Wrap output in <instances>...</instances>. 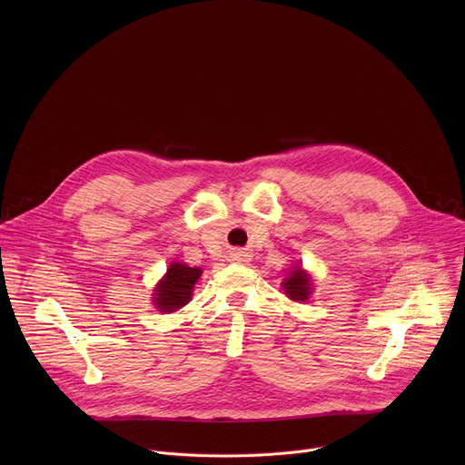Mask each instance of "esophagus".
Returning a JSON list of instances; mask_svg holds the SVG:
<instances>
[{
  "label": "esophagus",
  "mask_w": 465,
  "mask_h": 465,
  "mask_svg": "<svg viewBox=\"0 0 465 465\" xmlns=\"http://www.w3.org/2000/svg\"><path fill=\"white\" fill-rule=\"evenodd\" d=\"M248 259H250V255L242 250H233L232 252V261H235V262H246Z\"/></svg>",
  "instance_id": "obj_1"
}]
</instances>
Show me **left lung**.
Here are the masks:
<instances>
[{"label":"left lung","mask_w":465,"mask_h":465,"mask_svg":"<svg viewBox=\"0 0 465 465\" xmlns=\"http://www.w3.org/2000/svg\"><path fill=\"white\" fill-rule=\"evenodd\" d=\"M285 294L294 302H305L311 296V278L302 267H292L289 276L283 280Z\"/></svg>","instance_id":"left-lung-1"}]
</instances>
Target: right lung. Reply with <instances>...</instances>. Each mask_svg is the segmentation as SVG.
Here are the masks:
<instances>
[{
  "label": "right lung",
  "mask_w": 465,
  "mask_h": 465,
  "mask_svg": "<svg viewBox=\"0 0 465 465\" xmlns=\"http://www.w3.org/2000/svg\"><path fill=\"white\" fill-rule=\"evenodd\" d=\"M203 276L198 267H187L183 262H171L167 274L154 289V307L162 312H174L187 305L193 296L194 283Z\"/></svg>",
  "instance_id": "obj_1"
}]
</instances>
